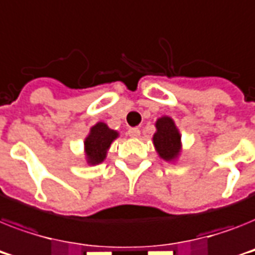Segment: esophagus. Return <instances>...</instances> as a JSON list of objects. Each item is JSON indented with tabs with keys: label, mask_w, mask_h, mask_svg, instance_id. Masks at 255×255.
Masks as SVG:
<instances>
[{
	"label": "esophagus",
	"mask_w": 255,
	"mask_h": 255,
	"mask_svg": "<svg viewBox=\"0 0 255 255\" xmlns=\"http://www.w3.org/2000/svg\"><path fill=\"white\" fill-rule=\"evenodd\" d=\"M127 134L129 137H138V136H140V129H138V128H129Z\"/></svg>",
	"instance_id": "esophagus-1"
}]
</instances>
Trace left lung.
<instances>
[{
  "label": "left lung",
  "mask_w": 255,
  "mask_h": 255,
  "mask_svg": "<svg viewBox=\"0 0 255 255\" xmlns=\"http://www.w3.org/2000/svg\"><path fill=\"white\" fill-rule=\"evenodd\" d=\"M153 145L157 154L166 162H175L182 153V134L174 119L167 115L158 118L154 123Z\"/></svg>",
  "instance_id": "1"
}]
</instances>
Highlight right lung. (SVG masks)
Masks as SVG:
<instances>
[{"mask_svg":"<svg viewBox=\"0 0 255 255\" xmlns=\"http://www.w3.org/2000/svg\"><path fill=\"white\" fill-rule=\"evenodd\" d=\"M119 137V132L107 126L105 122L95 123L84 140L85 160L95 166L106 160L110 146Z\"/></svg>","mask_w":255,"mask_h":255,"instance_id":"right-lung-1","label":"right lung"}]
</instances>
